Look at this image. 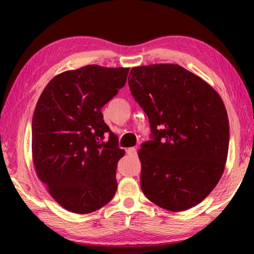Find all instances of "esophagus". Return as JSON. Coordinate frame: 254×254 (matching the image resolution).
<instances>
[{"label": "esophagus", "instance_id": "1", "mask_svg": "<svg viewBox=\"0 0 254 254\" xmlns=\"http://www.w3.org/2000/svg\"><path fill=\"white\" fill-rule=\"evenodd\" d=\"M136 140H137V136H136Z\"/></svg>", "mask_w": 254, "mask_h": 254}]
</instances>
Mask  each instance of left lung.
I'll return each mask as SVG.
<instances>
[{"label":"left lung","mask_w":254,"mask_h":254,"mask_svg":"<svg viewBox=\"0 0 254 254\" xmlns=\"http://www.w3.org/2000/svg\"><path fill=\"white\" fill-rule=\"evenodd\" d=\"M128 69L88 65L46 86L32 118V157L39 179L69 212L102 208L117 192L126 151L103 120L102 107L126 85Z\"/></svg>","instance_id":"left-lung-1"}]
</instances>
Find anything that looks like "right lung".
Listing matches in <instances>:
<instances>
[{
	"label": "right lung",
	"instance_id": "right-lung-1",
	"mask_svg": "<svg viewBox=\"0 0 254 254\" xmlns=\"http://www.w3.org/2000/svg\"><path fill=\"white\" fill-rule=\"evenodd\" d=\"M128 87L151 130L139 151L143 194L173 212L194 207L225 168L230 130L222 98L174 64L133 68Z\"/></svg>",
	"mask_w": 254,
	"mask_h": 254
}]
</instances>
